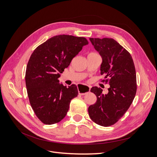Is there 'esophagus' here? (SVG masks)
<instances>
[{
    "label": "esophagus",
    "instance_id": "obj_1",
    "mask_svg": "<svg viewBox=\"0 0 157 157\" xmlns=\"http://www.w3.org/2000/svg\"><path fill=\"white\" fill-rule=\"evenodd\" d=\"M90 87L88 86H86V85H82V84H80L78 86V94L80 95H85L88 92H90Z\"/></svg>",
    "mask_w": 157,
    "mask_h": 157
}]
</instances>
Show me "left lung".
Here are the masks:
<instances>
[{
    "mask_svg": "<svg viewBox=\"0 0 157 157\" xmlns=\"http://www.w3.org/2000/svg\"><path fill=\"white\" fill-rule=\"evenodd\" d=\"M90 40L101 57V75L110 78V87L106 94L100 88H91L97 101L88 107V113L95 123L107 127L119 120L134 100L137 90L135 66L129 52L113 39L90 38Z\"/></svg>",
    "mask_w": 157,
    "mask_h": 157,
    "instance_id": "8db88e82",
    "label": "left lung"
}]
</instances>
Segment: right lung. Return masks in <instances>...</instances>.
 I'll use <instances>...</instances> for the list:
<instances>
[{
  "mask_svg": "<svg viewBox=\"0 0 157 157\" xmlns=\"http://www.w3.org/2000/svg\"><path fill=\"white\" fill-rule=\"evenodd\" d=\"M87 44L86 38L60 35L47 40L31 54L26 68V88L33 111L44 124L62 120L71 99L77 96L76 85L63 86L58 78Z\"/></svg>",
  "mask_w": 157,
  "mask_h": 157,
  "instance_id": "right-lung-1",
  "label": "right lung"
}]
</instances>
